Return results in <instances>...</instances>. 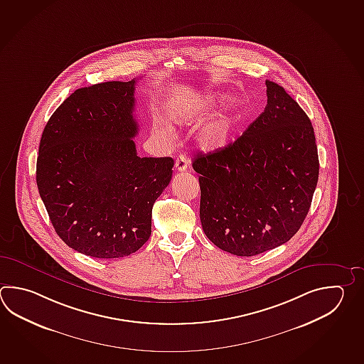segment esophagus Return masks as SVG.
Listing matches in <instances>:
<instances>
[{
    "instance_id": "obj_1",
    "label": "esophagus",
    "mask_w": 364,
    "mask_h": 364,
    "mask_svg": "<svg viewBox=\"0 0 364 364\" xmlns=\"http://www.w3.org/2000/svg\"><path fill=\"white\" fill-rule=\"evenodd\" d=\"M188 166H189V162H188V158L186 156H178L176 158V162H175V167H176V170L178 172H183V171H186L188 168Z\"/></svg>"
}]
</instances>
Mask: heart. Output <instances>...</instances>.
<instances>
[{
    "instance_id": "heart-1",
    "label": "heart",
    "mask_w": 364,
    "mask_h": 364,
    "mask_svg": "<svg viewBox=\"0 0 364 364\" xmlns=\"http://www.w3.org/2000/svg\"><path fill=\"white\" fill-rule=\"evenodd\" d=\"M218 102H219V98L215 96H206L192 101L183 109L181 118L186 122H198L208 112H211L214 107H216ZM245 104L244 97L233 98L220 115H218L216 118L210 120L208 124L202 127L198 134L200 146L206 150H220L225 148L230 141L235 117L245 106Z\"/></svg>"
}]
</instances>
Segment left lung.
I'll return each mask as SVG.
<instances>
[{"mask_svg": "<svg viewBox=\"0 0 364 364\" xmlns=\"http://www.w3.org/2000/svg\"><path fill=\"white\" fill-rule=\"evenodd\" d=\"M266 85V109L242 136L193 159L203 232L238 257L288 242L310 210L319 178L310 119L279 84Z\"/></svg>", "mask_w": 364, "mask_h": 364, "instance_id": "1", "label": "left lung"}]
</instances>
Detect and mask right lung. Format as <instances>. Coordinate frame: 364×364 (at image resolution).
Here are the masks:
<instances>
[{"label":"right lung","instance_id":"obj_1","mask_svg":"<svg viewBox=\"0 0 364 364\" xmlns=\"http://www.w3.org/2000/svg\"><path fill=\"white\" fill-rule=\"evenodd\" d=\"M134 85L106 82L75 90L48 120L36 183L54 230L93 258L137 252L151 210L172 178L173 159L137 156Z\"/></svg>","mask_w":364,"mask_h":364}]
</instances>
